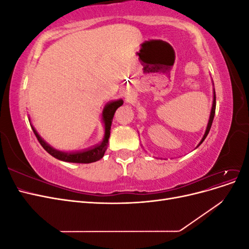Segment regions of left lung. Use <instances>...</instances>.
<instances>
[{
  "label": "left lung",
  "mask_w": 249,
  "mask_h": 249,
  "mask_svg": "<svg viewBox=\"0 0 249 249\" xmlns=\"http://www.w3.org/2000/svg\"><path fill=\"white\" fill-rule=\"evenodd\" d=\"M215 109H216V94H215V90H214V100H213V107H212V110H211V115H210V119H209V124H208V126H207L206 133H205V135H203V137H202L201 141L199 142V144H201L202 141L206 139V137L208 136V134H209V132H210L211 126H212V124H213V119H214V115H215Z\"/></svg>",
  "instance_id": "left-lung-1"
}]
</instances>
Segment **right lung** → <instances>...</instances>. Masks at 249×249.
<instances>
[{"label":"right lung","mask_w":249,"mask_h":249,"mask_svg":"<svg viewBox=\"0 0 249 249\" xmlns=\"http://www.w3.org/2000/svg\"><path fill=\"white\" fill-rule=\"evenodd\" d=\"M124 104L123 100H118L114 102L108 103L106 106H105L103 110V122L105 124V136L103 141L100 144L94 145L91 148H87L84 150H80V152H60L55 148L50 146L48 143L44 141L36 130L32 126V130L35 134L37 140L39 141L41 146L47 150V152L58 160L65 161V162H72V163H91L99 161L100 159L104 157L105 152H106L107 146H108V140L110 137V130H111V124L113 116H114V113L117 110L118 107L122 106Z\"/></svg>","instance_id":"add662e5"}]
</instances>
